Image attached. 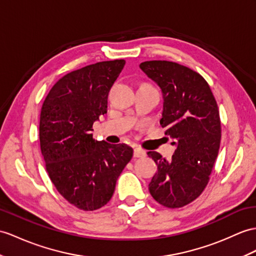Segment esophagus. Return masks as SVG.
I'll use <instances>...</instances> for the list:
<instances>
[{
	"mask_svg": "<svg viewBox=\"0 0 256 256\" xmlns=\"http://www.w3.org/2000/svg\"><path fill=\"white\" fill-rule=\"evenodd\" d=\"M145 152L142 150H140V148H135L134 150V157L135 158H142V157H144L145 156Z\"/></svg>",
	"mask_w": 256,
	"mask_h": 256,
	"instance_id": "34e87169",
	"label": "esophagus"
}]
</instances>
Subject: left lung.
<instances>
[{"mask_svg": "<svg viewBox=\"0 0 256 256\" xmlns=\"http://www.w3.org/2000/svg\"><path fill=\"white\" fill-rule=\"evenodd\" d=\"M162 88L164 111L160 120L176 146L171 159L148 152L158 171L150 192L160 205L180 208L196 200L208 184L220 147L222 122L208 82L179 63L146 61L140 64Z\"/></svg>", "mask_w": 256, "mask_h": 256, "instance_id": "1", "label": "left lung"}]
</instances>
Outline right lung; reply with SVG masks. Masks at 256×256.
Instances as JSON below:
<instances>
[{
    "mask_svg": "<svg viewBox=\"0 0 256 256\" xmlns=\"http://www.w3.org/2000/svg\"><path fill=\"white\" fill-rule=\"evenodd\" d=\"M126 61H104L62 76L40 114L39 138L46 169L58 192L82 210L104 206L133 157L126 144L92 138V124L106 114L108 94Z\"/></svg>",
    "mask_w": 256,
    "mask_h": 256,
    "instance_id": "add662e5",
    "label": "right lung"
}]
</instances>
